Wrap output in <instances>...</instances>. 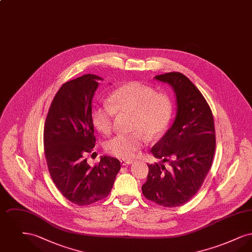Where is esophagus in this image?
<instances>
[{
	"label": "esophagus",
	"mask_w": 252,
	"mask_h": 252,
	"mask_svg": "<svg viewBox=\"0 0 252 252\" xmlns=\"http://www.w3.org/2000/svg\"><path fill=\"white\" fill-rule=\"evenodd\" d=\"M121 163L122 165H128V164H132L133 163V160L132 159H121Z\"/></svg>",
	"instance_id": "1"
}]
</instances>
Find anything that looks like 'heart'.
I'll return each mask as SVG.
<instances>
[{"instance_id":"1","label":"heart","mask_w":252,"mask_h":252,"mask_svg":"<svg viewBox=\"0 0 252 252\" xmlns=\"http://www.w3.org/2000/svg\"><path fill=\"white\" fill-rule=\"evenodd\" d=\"M108 104L95 106L91 113L93 125L104 135L112 131L115 113L133 115L131 129L135 132L119 134L106 144L108 153L123 158L135 156L146 143V135L155 139L163 134L173 114V103L167 94L135 81L115 90L108 96Z\"/></svg>"}]
</instances>
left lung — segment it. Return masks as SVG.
<instances>
[{
    "label": "left lung",
    "mask_w": 252,
    "mask_h": 252,
    "mask_svg": "<svg viewBox=\"0 0 252 252\" xmlns=\"http://www.w3.org/2000/svg\"><path fill=\"white\" fill-rule=\"evenodd\" d=\"M169 85L176 96L177 112L172 126L151 149L163 164H147V180L142 186L144 196L164 207L188 202L201 187L213 163L216 129L212 110L198 89L180 72L157 75Z\"/></svg>",
    "instance_id": "1"
}]
</instances>
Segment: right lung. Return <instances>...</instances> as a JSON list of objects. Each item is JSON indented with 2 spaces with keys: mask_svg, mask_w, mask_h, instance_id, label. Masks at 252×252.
<instances>
[{
  "mask_svg": "<svg viewBox=\"0 0 252 252\" xmlns=\"http://www.w3.org/2000/svg\"><path fill=\"white\" fill-rule=\"evenodd\" d=\"M99 80L103 78L88 73L62 85L44 126V152L51 178L68 200L79 206L107 197L121 168L119 159L112 157H101L94 167L86 158L95 145L91 113Z\"/></svg>",
  "mask_w": 252,
  "mask_h": 252,
  "instance_id": "right-lung-1",
  "label": "right lung"
}]
</instances>
